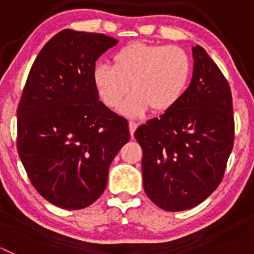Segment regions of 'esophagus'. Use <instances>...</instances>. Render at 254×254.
<instances>
[{
  "instance_id": "obj_1",
  "label": "esophagus",
  "mask_w": 254,
  "mask_h": 254,
  "mask_svg": "<svg viewBox=\"0 0 254 254\" xmlns=\"http://www.w3.org/2000/svg\"><path fill=\"white\" fill-rule=\"evenodd\" d=\"M128 127H129V133H131V136H133L134 131H136V128H137V123L129 122L128 123Z\"/></svg>"
}]
</instances>
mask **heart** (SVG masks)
Instances as JSON below:
<instances>
[{"label": "heart", "instance_id": "heart-1", "mask_svg": "<svg viewBox=\"0 0 254 254\" xmlns=\"http://www.w3.org/2000/svg\"><path fill=\"white\" fill-rule=\"evenodd\" d=\"M113 66L96 64L94 84L107 107L117 109L132 89L121 112L137 118L151 111L169 112L185 95L190 78V56L178 46L133 42L112 57Z\"/></svg>", "mask_w": 254, "mask_h": 254}]
</instances>
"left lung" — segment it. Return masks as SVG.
Returning <instances> with one entry per match:
<instances>
[{
  "label": "left lung",
  "instance_id": "8db88e82",
  "mask_svg": "<svg viewBox=\"0 0 254 254\" xmlns=\"http://www.w3.org/2000/svg\"><path fill=\"white\" fill-rule=\"evenodd\" d=\"M192 53L193 76L178 104L134 132L145 192L167 211L194 207L216 190L234 142L230 86L202 47Z\"/></svg>",
  "mask_w": 254,
  "mask_h": 254
}]
</instances>
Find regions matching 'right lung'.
Returning a JSON list of instances; mask_svg holds the SVG:
<instances>
[{"instance_id": "add662e5", "label": "right lung", "mask_w": 254, "mask_h": 254, "mask_svg": "<svg viewBox=\"0 0 254 254\" xmlns=\"http://www.w3.org/2000/svg\"><path fill=\"white\" fill-rule=\"evenodd\" d=\"M118 43L64 29L42 48L17 107V152L31 185L53 205L90 206L108 169L129 140L128 122L99 100L95 62Z\"/></svg>"}]
</instances>
